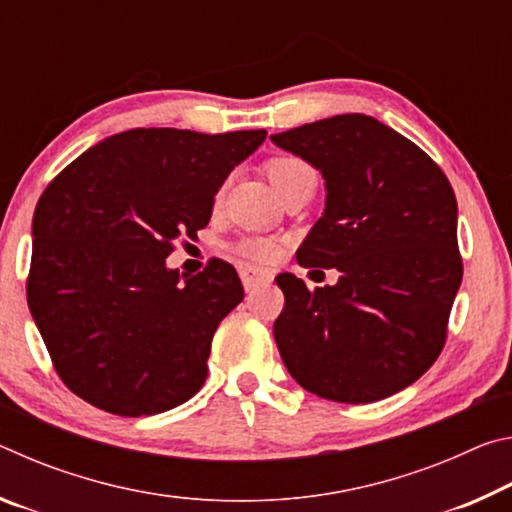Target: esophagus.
Instances as JSON below:
<instances>
[{
  "label": "esophagus",
  "instance_id": "34e87169",
  "mask_svg": "<svg viewBox=\"0 0 512 512\" xmlns=\"http://www.w3.org/2000/svg\"><path fill=\"white\" fill-rule=\"evenodd\" d=\"M239 275H241V282H244L246 291H253L255 287H259V284L271 280V273L264 271V268H257V266H250V264H241Z\"/></svg>",
  "mask_w": 512,
  "mask_h": 512
}]
</instances>
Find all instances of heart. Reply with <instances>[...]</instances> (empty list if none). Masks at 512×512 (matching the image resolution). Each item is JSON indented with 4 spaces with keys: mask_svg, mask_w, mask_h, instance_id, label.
I'll return each mask as SVG.
<instances>
[{
    "mask_svg": "<svg viewBox=\"0 0 512 512\" xmlns=\"http://www.w3.org/2000/svg\"><path fill=\"white\" fill-rule=\"evenodd\" d=\"M266 173L280 196L302 185H316L314 169H311L309 162L298 158V155H277V158H271L266 164ZM277 248H280L277 241L268 237H248L237 246L241 255L255 259V262H266V259L275 257Z\"/></svg>",
    "mask_w": 512,
    "mask_h": 512,
    "instance_id": "1",
    "label": "heart"
}]
</instances>
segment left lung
Masks as SVG:
<instances>
[{"instance_id":"8db88e82","label":"left lung","mask_w":512,"mask_h":512,"mask_svg":"<svg viewBox=\"0 0 512 512\" xmlns=\"http://www.w3.org/2000/svg\"><path fill=\"white\" fill-rule=\"evenodd\" d=\"M271 140L325 178V212L298 264L341 273L334 287L314 291L291 273L275 277L284 293L277 350L309 393L345 404L384 400L443 352L463 280L454 189L420 146L359 112Z\"/></svg>"}]
</instances>
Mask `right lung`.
I'll list each match as a JSON object with an SVG mask.
<instances>
[{"instance_id":"1","label":"right lung","mask_w":512,"mask_h":512,"mask_svg":"<svg viewBox=\"0 0 512 512\" xmlns=\"http://www.w3.org/2000/svg\"><path fill=\"white\" fill-rule=\"evenodd\" d=\"M264 140L266 131L133 128L47 185L33 214L27 300L74 395L140 418L201 391L212 336L244 287L223 259L192 277L164 259L210 223L223 180Z\"/></svg>"}]
</instances>
